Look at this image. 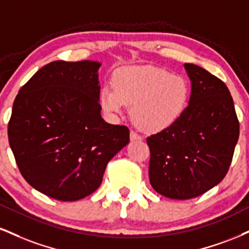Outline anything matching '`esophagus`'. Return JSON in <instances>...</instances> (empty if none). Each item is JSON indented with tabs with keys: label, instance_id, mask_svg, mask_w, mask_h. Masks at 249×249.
Returning <instances> with one entry per match:
<instances>
[{
	"label": "esophagus",
	"instance_id": "esophagus-1",
	"mask_svg": "<svg viewBox=\"0 0 249 249\" xmlns=\"http://www.w3.org/2000/svg\"><path fill=\"white\" fill-rule=\"evenodd\" d=\"M130 139H131V142H142V137L140 136V134H138L137 132H134V131H131Z\"/></svg>",
	"mask_w": 249,
	"mask_h": 249
}]
</instances>
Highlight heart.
Segmentation results:
<instances>
[{"instance_id": "b5f03b06", "label": "heart", "mask_w": 249, "mask_h": 249, "mask_svg": "<svg viewBox=\"0 0 249 249\" xmlns=\"http://www.w3.org/2000/svg\"><path fill=\"white\" fill-rule=\"evenodd\" d=\"M190 98V86L182 76L153 67H127L119 71L112 87L101 91V104L109 113H121L125 104L137 126L146 132H161L183 115Z\"/></svg>"}]
</instances>
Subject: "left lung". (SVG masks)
Returning a JSON list of instances; mask_svg holds the SVG:
<instances>
[{"instance_id": "8db88e82", "label": "left lung", "mask_w": 249, "mask_h": 249, "mask_svg": "<svg viewBox=\"0 0 249 249\" xmlns=\"http://www.w3.org/2000/svg\"><path fill=\"white\" fill-rule=\"evenodd\" d=\"M189 106L172 126L147 138L149 182L172 199H190L223 181L239 139V121L225 83L204 68L185 64Z\"/></svg>"}]
</instances>
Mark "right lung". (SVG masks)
Segmentation results:
<instances>
[{
    "label": "right lung",
    "mask_w": 249,
    "mask_h": 249,
    "mask_svg": "<svg viewBox=\"0 0 249 249\" xmlns=\"http://www.w3.org/2000/svg\"><path fill=\"white\" fill-rule=\"evenodd\" d=\"M96 61H53L19 89L8 124L15 160L36 190L62 202L89 196L130 142L126 126L101 117Z\"/></svg>",
    "instance_id": "add662e5"
}]
</instances>
